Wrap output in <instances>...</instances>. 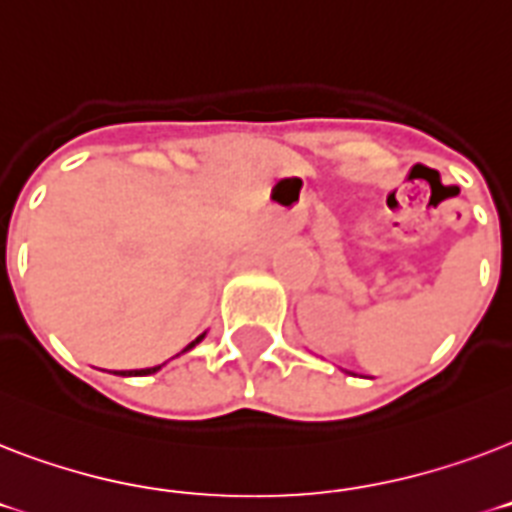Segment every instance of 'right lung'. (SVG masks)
<instances>
[{
    "label": "right lung",
    "instance_id": "add662e5",
    "mask_svg": "<svg viewBox=\"0 0 512 512\" xmlns=\"http://www.w3.org/2000/svg\"><path fill=\"white\" fill-rule=\"evenodd\" d=\"M201 340H204V335H199L193 342H188V345H185V348H183V353H185V350H191L193 345H196V342H201ZM159 369H162V366H151V369H135V372H130V374L140 377V374H154V372H159Z\"/></svg>",
    "mask_w": 512,
    "mask_h": 512
}]
</instances>
